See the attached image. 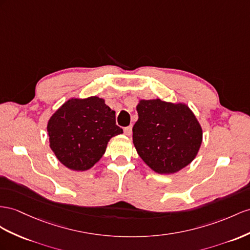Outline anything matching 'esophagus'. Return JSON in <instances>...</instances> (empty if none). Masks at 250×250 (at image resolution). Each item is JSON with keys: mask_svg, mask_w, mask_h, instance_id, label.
I'll return each mask as SVG.
<instances>
[{"mask_svg": "<svg viewBox=\"0 0 250 250\" xmlns=\"http://www.w3.org/2000/svg\"><path fill=\"white\" fill-rule=\"evenodd\" d=\"M125 134L126 136H130L131 134H132V125H129V126H126V127H125Z\"/></svg>", "mask_w": 250, "mask_h": 250, "instance_id": "esophagus-1", "label": "esophagus"}]
</instances>
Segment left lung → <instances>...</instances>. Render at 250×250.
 Wrapping results in <instances>:
<instances>
[{"label":"left lung","instance_id":"1","mask_svg":"<svg viewBox=\"0 0 250 250\" xmlns=\"http://www.w3.org/2000/svg\"><path fill=\"white\" fill-rule=\"evenodd\" d=\"M136 110L133 144L153 171L176 173L193 161L201 148L203 130L187 104L143 99Z\"/></svg>","mask_w":250,"mask_h":250}]
</instances>
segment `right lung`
<instances>
[{
	"instance_id": "obj_1",
	"label": "right lung",
	"mask_w": 250,
	"mask_h": 250,
	"mask_svg": "<svg viewBox=\"0 0 250 250\" xmlns=\"http://www.w3.org/2000/svg\"><path fill=\"white\" fill-rule=\"evenodd\" d=\"M47 133L58 161L70 170L85 171L99 161L110 139L123 129L104 99L92 96L64 102L49 118Z\"/></svg>"
}]
</instances>
